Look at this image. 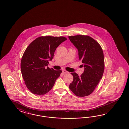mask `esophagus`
Here are the masks:
<instances>
[{"mask_svg": "<svg viewBox=\"0 0 129 129\" xmlns=\"http://www.w3.org/2000/svg\"><path fill=\"white\" fill-rule=\"evenodd\" d=\"M62 72H63V73H69V72H67L66 71H65V70H63V71H62Z\"/></svg>", "mask_w": 129, "mask_h": 129, "instance_id": "1", "label": "esophagus"}]
</instances>
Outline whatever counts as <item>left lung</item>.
I'll return each instance as SVG.
<instances>
[{
    "mask_svg": "<svg viewBox=\"0 0 129 129\" xmlns=\"http://www.w3.org/2000/svg\"><path fill=\"white\" fill-rule=\"evenodd\" d=\"M69 38L77 49L79 60L84 68L80 76L76 72L71 73L73 80L69 88L77 96H86L93 92L102 77L105 67L103 50L90 36L78 35Z\"/></svg>",
    "mask_w": 129,
    "mask_h": 129,
    "instance_id": "obj_1",
    "label": "left lung"
}]
</instances>
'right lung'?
I'll return each instance as SVG.
<instances>
[{
    "mask_svg": "<svg viewBox=\"0 0 129 129\" xmlns=\"http://www.w3.org/2000/svg\"><path fill=\"white\" fill-rule=\"evenodd\" d=\"M66 37L41 36L27 47L21 60V70L27 88L31 93L43 95L51 90L62 72L48 67L57 47Z\"/></svg>",
    "mask_w": 129,
    "mask_h": 129,
    "instance_id": "add662e5",
    "label": "right lung"
}]
</instances>
